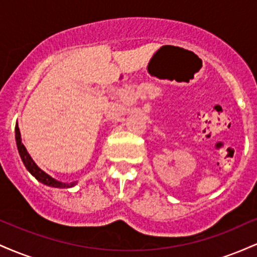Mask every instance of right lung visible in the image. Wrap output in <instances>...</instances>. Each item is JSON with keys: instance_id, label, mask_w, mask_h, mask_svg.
Returning <instances> with one entry per match:
<instances>
[{"instance_id": "1", "label": "right lung", "mask_w": 257, "mask_h": 257, "mask_svg": "<svg viewBox=\"0 0 257 257\" xmlns=\"http://www.w3.org/2000/svg\"><path fill=\"white\" fill-rule=\"evenodd\" d=\"M16 141H17V147H18V151H19L20 158H22L25 168L29 170V173H30L35 179L38 180L40 182H42L43 185L51 186V187H55V188H70V187H73V186L77 184V181L70 182V184L59 181V180L52 178L51 175H48L46 172H43V170L41 169L36 163H35L34 159H32L31 156L29 155L28 150H26L24 144L22 143V135H20L18 123L16 125Z\"/></svg>"}]
</instances>
